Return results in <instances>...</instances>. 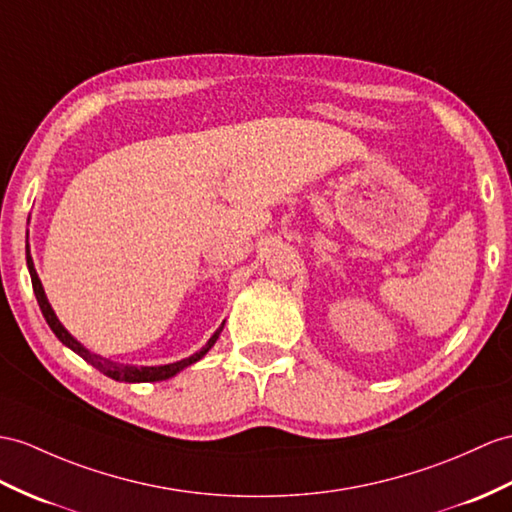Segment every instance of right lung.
Listing matches in <instances>:
<instances>
[{"instance_id":"add662e5","label":"right lung","mask_w":512,"mask_h":512,"mask_svg":"<svg viewBox=\"0 0 512 512\" xmlns=\"http://www.w3.org/2000/svg\"><path fill=\"white\" fill-rule=\"evenodd\" d=\"M26 260H28V269H30V278H32V289H34V295H36V302H39L41 306V313L47 321V326L52 328V332L58 336L62 345L71 347L73 352H76L78 356H82L86 363H91L95 369H99L104 373V376L112 378V380H119V382H160V380H169L176 376V373H180L184 367H189L193 363H197L199 358H204V354L213 347L219 339V334L223 330V323L217 328V332L210 336V341L202 347V350L195 352L193 356L184 358V360H178V363H171V365H160V367H136V365H123V363H115V360H108L104 356H97L93 352L86 350V347L82 343H78L73 336L65 330V326L58 321L56 313L52 310V306H49L47 297H45V291H43V284L39 280V273H36L34 269V263H32V256H30V249L26 254Z\"/></svg>"}]
</instances>
